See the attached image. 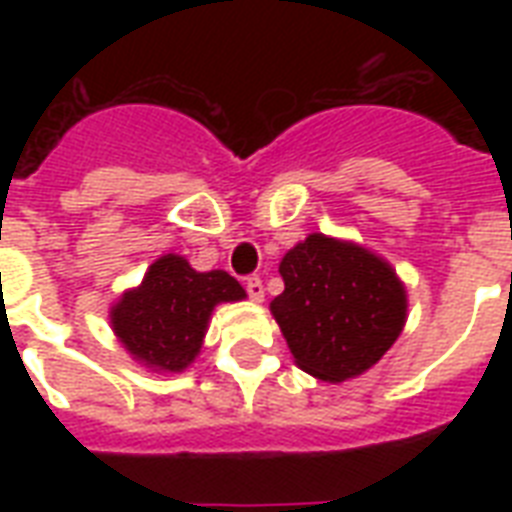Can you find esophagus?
<instances>
[{"mask_svg":"<svg viewBox=\"0 0 512 512\" xmlns=\"http://www.w3.org/2000/svg\"><path fill=\"white\" fill-rule=\"evenodd\" d=\"M247 295L252 303H263L265 297V287L263 281H260V276H249L247 279Z\"/></svg>","mask_w":512,"mask_h":512,"instance_id":"34e87169","label":"esophagus"}]
</instances>
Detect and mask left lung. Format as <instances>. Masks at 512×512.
I'll return each instance as SVG.
<instances>
[{
  "instance_id": "1",
  "label": "left lung",
  "mask_w": 512,
  "mask_h": 512,
  "mask_svg": "<svg viewBox=\"0 0 512 512\" xmlns=\"http://www.w3.org/2000/svg\"><path fill=\"white\" fill-rule=\"evenodd\" d=\"M284 292L271 313L295 364L345 382L380 361L406 324V289L382 257L311 233L279 265Z\"/></svg>"
}]
</instances>
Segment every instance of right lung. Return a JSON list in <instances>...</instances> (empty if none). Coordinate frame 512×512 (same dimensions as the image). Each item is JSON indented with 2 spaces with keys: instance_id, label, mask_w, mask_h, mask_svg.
<instances>
[{
  "instance_id": "add662e5",
  "label": "right lung",
  "mask_w": 512,
  "mask_h": 512,
  "mask_svg": "<svg viewBox=\"0 0 512 512\" xmlns=\"http://www.w3.org/2000/svg\"><path fill=\"white\" fill-rule=\"evenodd\" d=\"M247 292L225 271H193L180 255H164L111 308V329L127 353L151 372H183L199 356L209 316Z\"/></svg>"
}]
</instances>
